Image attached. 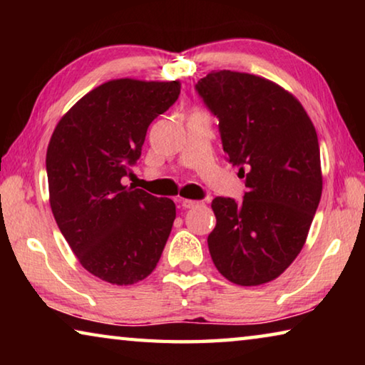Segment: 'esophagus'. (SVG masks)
Listing matches in <instances>:
<instances>
[{
    "label": "esophagus",
    "instance_id": "esophagus-1",
    "mask_svg": "<svg viewBox=\"0 0 365 365\" xmlns=\"http://www.w3.org/2000/svg\"><path fill=\"white\" fill-rule=\"evenodd\" d=\"M180 205H182L183 209H191V207L197 206V201H193V200H182Z\"/></svg>",
    "mask_w": 365,
    "mask_h": 365
}]
</instances>
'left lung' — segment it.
Here are the masks:
<instances>
[{
  "label": "left lung",
  "mask_w": 365,
  "mask_h": 365,
  "mask_svg": "<svg viewBox=\"0 0 365 365\" xmlns=\"http://www.w3.org/2000/svg\"><path fill=\"white\" fill-rule=\"evenodd\" d=\"M211 114L227 160L246 177L243 201L217 196L209 233L212 262L237 285L279 277L304 246L322 195L316 128L304 108L270 80L219 71L195 85Z\"/></svg>",
  "instance_id": "left-lung-1"
}]
</instances>
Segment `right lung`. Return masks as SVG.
I'll list each match as a JSON object with an SVG mask.
<instances>
[{
    "instance_id": "add662e5",
    "label": "right lung",
    "mask_w": 365,
    "mask_h": 365,
    "mask_svg": "<svg viewBox=\"0 0 365 365\" xmlns=\"http://www.w3.org/2000/svg\"><path fill=\"white\" fill-rule=\"evenodd\" d=\"M180 95V82L119 78L71 108L46 153L49 205L80 264L113 285H133L159 262L175 219L169 197L122 178L141 156L150 123Z\"/></svg>"
}]
</instances>
